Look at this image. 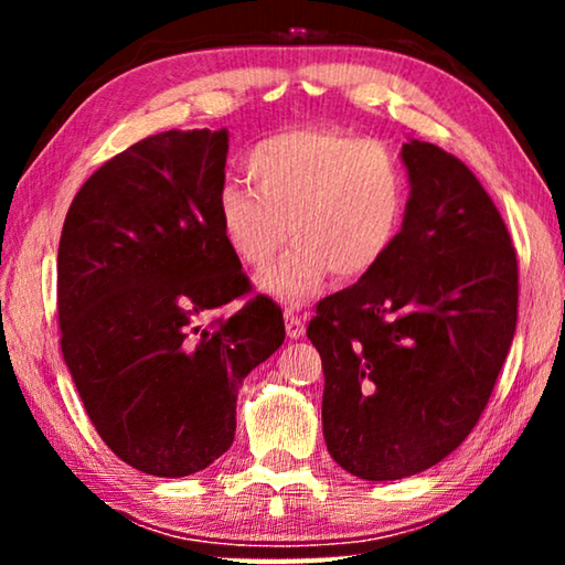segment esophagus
Returning <instances> with one entry per match:
<instances>
[{"label":"esophagus","instance_id":"obj_1","mask_svg":"<svg viewBox=\"0 0 565 565\" xmlns=\"http://www.w3.org/2000/svg\"><path fill=\"white\" fill-rule=\"evenodd\" d=\"M284 319H286V337L289 339H301L303 331H306V317L299 313V309H286L284 311Z\"/></svg>","mask_w":565,"mask_h":565}]
</instances>
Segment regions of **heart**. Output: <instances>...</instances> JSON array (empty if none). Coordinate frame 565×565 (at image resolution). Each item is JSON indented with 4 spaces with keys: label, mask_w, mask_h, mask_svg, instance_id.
<instances>
[{
    "label": "heart",
    "mask_w": 565,
    "mask_h": 565,
    "mask_svg": "<svg viewBox=\"0 0 565 565\" xmlns=\"http://www.w3.org/2000/svg\"><path fill=\"white\" fill-rule=\"evenodd\" d=\"M259 194L242 184L218 191L216 216L236 259L264 269L286 238L296 244L262 274V289L301 301L327 284L361 279L394 246L406 214V179L379 141L329 127L269 134L246 154Z\"/></svg>",
    "instance_id": "obj_1"
}]
</instances>
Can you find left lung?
<instances>
[{"mask_svg":"<svg viewBox=\"0 0 565 565\" xmlns=\"http://www.w3.org/2000/svg\"><path fill=\"white\" fill-rule=\"evenodd\" d=\"M411 196L374 269L317 303L323 438L366 481L426 471L489 404L519 319V262L499 209L461 159L401 149Z\"/></svg>","mask_w":565,"mask_h":565,"instance_id":"8db88e82","label":"left lung"}]
</instances>
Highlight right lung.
Returning a JSON list of instances; mask_svg holds the SVG:
<instances>
[{
	"mask_svg": "<svg viewBox=\"0 0 565 565\" xmlns=\"http://www.w3.org/2000/svg\"><path fill=\"white\" fill-rule=\"evenodd\" d=\"M226 129L161 131L76 191L56 256L62 353L94 428L124 463L189 476L228 451L236 394L284 343L216 216Z\"/></svg>",
	"mask_w": 565,
	"mask_h": 565,
	"instance_id": "1",
	"label": "right lung"
}]
</instances>
